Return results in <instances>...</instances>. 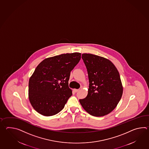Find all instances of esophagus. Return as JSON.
<instances>
[{
	"instance_id": "34e87169",
	"label": "esophagus",
	"mask_w": 149,
	"mask_h": 149,
	"mask_svg": "<svg viewBox=\"0 0 149 149\" xmlns=\"http://www.w3.org/2000/svg\"><path fill=\"white\" fill-rule=\"evenodd\" d=\"M79 89H74L73 90V91H74L75 93H77V92H78V91H79Z\"/></svg>"
}]
</instances>
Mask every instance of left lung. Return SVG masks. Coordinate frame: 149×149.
Listing matches in <instances>:
<instances>
[{"instance_id":"obj_1","label":"left lung","mask_w":149,"mask_h":149,"mask_svg":"<svg viewBox=\"0 0 149 149\" xmlns=\"http://www.w3.org/2000/svg\"><path fill=\"white\" fill-rule=\"evenodd\" d=\"M82 58L88 74V95L79 103L87 112L103 116L111 112L123 95L119 72L110 60L102 56L83 53Z\"/></svg>"}]
</instances>
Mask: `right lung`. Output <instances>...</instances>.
<instances>
[{
    "label": "right lung",
    "mask_w": 149,
    "mask_h": 149,
    "mask_svg": "<svg viewBox=\"0 0 149 149\" xmlns=\"http://www.w3.org/2000/svg\"><path fill=\"white\" fill-rule=\"evenodd\" d=\"M81 53L62 54L43 60L29 81V99L37 112L54 116L63 109L72 91L68 86L70 72L79 63Z\"/></svg>",
    "instance_id": "1"
}]
</instances>
